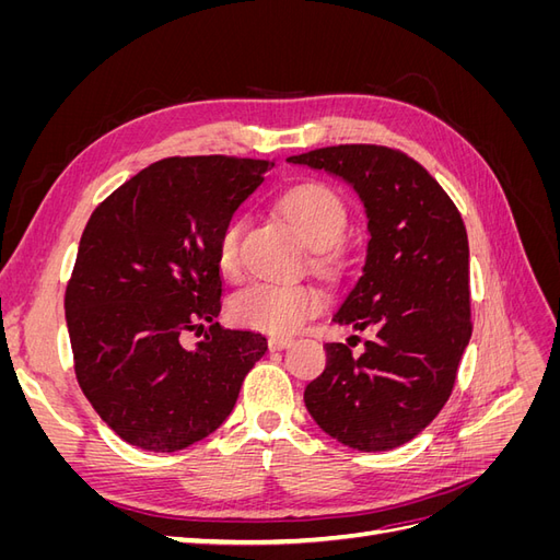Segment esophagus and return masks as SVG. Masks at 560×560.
<instances>
[{
    "mask_svg": "<svg viewBox=\"0 0 560 560\" xmlns=\"http://www.w3.org/2000/svg\"><path fill=\"white\" fill-rule=\"evenodd\" d=\"M292 343H294L292 336H270L268 338V348L270 350H284V348H290Z\"/></svg>",
    "mask_w": 560,
    "mask_h": 560,
    "instance_id": "obj_1",
    "label": "esophagus"
}]
</instances>
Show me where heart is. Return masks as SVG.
Masks as SVG:
<instances>
[{
  "label": "heart",
  "instance_id": "1",
  "mask_svg": "<svg viewBox=\"0 0 560 560\" xmlns=\"http://www.w3.org/2000/svg\"><path fill=\"white\" fill-rule=\"evenodd\" d=\"M278 206L296 226L301 238L319 252L341 243L348 229L346 202L327 184H296L280 196ZM245 231L247 217L241 212L231 214L219 231L217 264L226 276H235L241 270V243ZM322 306H325V296L308 282H257L235 294L229 311L235 325L241 327L266 334H290L315 317Z\"/></svg>",
  "mask_w": 560,
  "mask_h": 560
}]
</instances>
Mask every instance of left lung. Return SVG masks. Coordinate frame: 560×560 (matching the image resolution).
<instances>
[{
    "mask_svg": "<svg viewBox=\"0 0 560 560\" xmlns=\"http://www.w3.org/2000/svg\"><path fill=\"white\" fill-rule=\"evenodd\" d=\"M348 182L369 219L360 280L334 315L376 336L362 354L327 343L303 401L336 442L378 453L411 442L448 401L471 336L469 243L439 182L404 151L338 144L287 159Z\"/></svg>",
    "mask_w": 560,
    "mask_h": 560,
    "instance_id": "8db88e82",
    "label": "left lung"
}]
</instances>
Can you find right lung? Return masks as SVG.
<instances>
[{"label": "right lung", "mask_w": 560, "mask_h": 560, "mask_svg": "<svg viewBox=\"0 0 560 560\" xmlns=\"http://www.w3.org/2000/svg\"><path fill=\"white\" fill-rule=\"evenodd\" d=\"M273 167L235 156L163 159L91 214L65 317L83 395L124 442L175 453L206 439L268 350L266 336L214 322L217 238ZM186 330L207 338L186 351Z\"/></svg>", "instance_id": "add662e5"}]
</instances>
